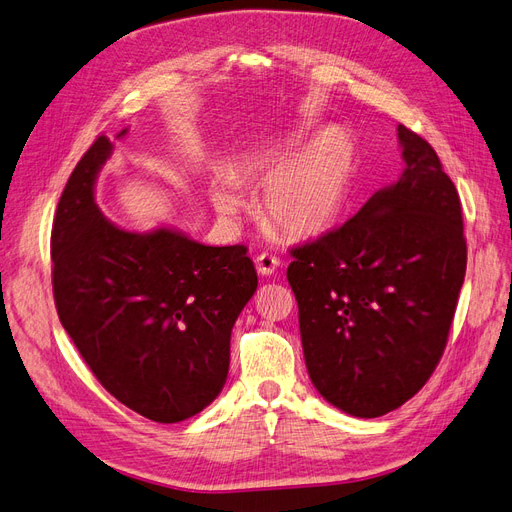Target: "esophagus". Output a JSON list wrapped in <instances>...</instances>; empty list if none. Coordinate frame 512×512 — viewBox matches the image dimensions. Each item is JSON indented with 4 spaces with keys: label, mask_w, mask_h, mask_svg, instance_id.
Segmentation results:
<instances>
[{
    "label": "esophagus",
    "mask_w": 512,
    "mask_h": 512,
    "mask_svg": "<svg viewBox=\"0 0 512 512\" xmlns=\"http://www.w3.org/2000/svg\"><path fill=\"white\" fill-rule=\"evenodd\" d=\"M277 267H279V258L277 256H273V254H269V252H264V254H260L258 258H256V269H258V273L260 275H273L275 271H277Z\"/></svg>",
    "instance_id": "obj_1"
}]
</instances>
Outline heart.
<instances>
[{"mask_svg": "<svg viewBox=\"0 0 512 512\" xmlns=\"http://www.w3.org/2000/svg\"><path fill=\"white\" fill-rule=\"evenodd\" d=\"M301 135L290 137L248 163V175L269 184L262 199L264 220L277 233L307 239L326 233L343 214L354 180V146L341 131H326L301 148ZM209 199L222 218L235 220L250 201L239 182L220 173L209 186Z\"/></svg>", "mask_w": 512, "mask_h": 512, "instance_id": "heart-1", "label": "heart"}]
</instances>
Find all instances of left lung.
Masks as SVG:
<instances>
[{
	"instance_id": "8db88e82",
	"label": "left lung",
	"mask_w": 512,
	"mask_h": 512,
	"mask_svg": "<svg viewBox=\"0 0 512 512\" xmlns=\"http://www.w3.org/2000/svg\"><path fill=\"white\" fill-rule=\"evenodd\" d=\"M400 180L292 248L288 281L311 383L354 417L398 409L443 356L466 275L460 195L434 148L398 125Z\"/></svg>"
}]
</instances>
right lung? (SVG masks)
<instances>
[{
  "label": "right lung",
  "instance_id": "right-lung-1",
  "mask_svg": "<svg viewBox=\"0 0 512 512\" xmlns=\"http://www.w3.org/2000/svg\"><path fill=\"white\" fill-rule=\"evenodd\" d=\"M110 154L99 135L63 188L50 235L55 305L105 390L175 424L222 392L231 330L258 277L245 245L211 248L171 228L129 233L112 224L95 203Z\"/></svg>",
  "mask_w": 512,
  "mask_h": 512
}]
</instances>
